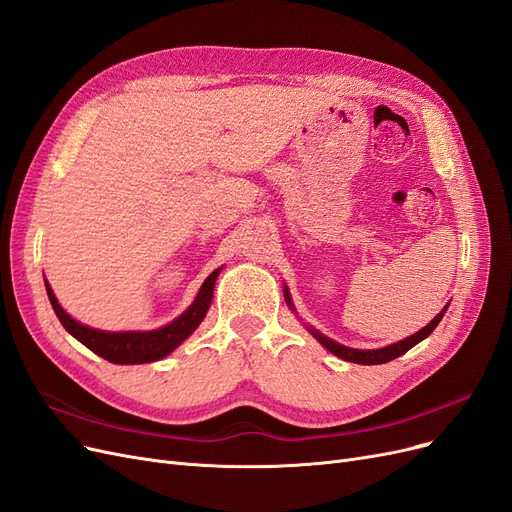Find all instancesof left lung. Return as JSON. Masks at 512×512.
Wrapping results in <instances>:
<instances>
[{
    "label": "left lung",
    "instance_id": "8db88e82",
    "mask_svg": "<svg viewBox=\"0 0 512 512\" xmlns=\"http://www.w3.org/2000/svg\"><path fill=\"white\" fill-rule=\"evenodd\" d=\"M284 296H286L288 307L294 309V305H292V301H290L288 288H284ZM447 307H449V303L443 307V311H440L428 326H424L419 332L411 334V337L402 339V341H398V343H392V345L379 347V349H354V347H345V345H341V343H337V341H332V339L324 337V334H322L320 330H315L313 326H305V328L311 332L313 339L320 341V345H324V347L330 351V354H334V356L345 360V362H354V364H385V362H390V360H394V358H398V356H402V354H407V351H409L411 347H415L417 343L428 339L430 334L434 332V328L438 326V322L443 320V315L447 313Z\"/></svg>",
    "mask_w": 512,
    "mask_h": 512
}]
</instances>
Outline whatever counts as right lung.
<instances>
[{
    "label": "right lung",
    "instance_id": "add662e5",
    "mask_svg": "<svg viewBox=\"0 0 512 512\" xmlns=\"http://www.w3.org/2000/svg\"><path fill=\"white\" fill-rule=\"evenodd\" d=\"M222 267L211 273L205 281L201 290L197 292L195 301L182 313L175 317L163 328L156 330H125V332H110V330H97L86 324H80L74 320L57 301L55 292H52L50 284L44 279V286L48 292V301L55 309L59 322L63 328L78 339L84 347H88L93 354L105 358L112 364H148L167 358L173 349H178L192 332L199 328L203 317L211 305V298H214V286L220 275Z\"/></svg>",
    "mask_w": 512,
    "mask_h": 512
}]
</instances>
